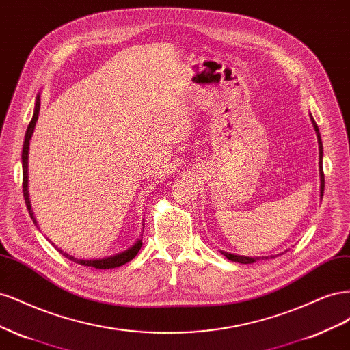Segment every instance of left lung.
Returning a JSON list of instances; mask_svg holds the SVG:
<instances>
[{
    "label": "left lung",
    "mask_w": 350,
    "mask_h": 350,
    "mask_svg": "<svg viewBox=\"0 0 350 350\" xmlns=\"http://www.w3.org/2000/svg\"><path fill=\"white\" fill-rule=\"evenodd\" d=\"M311 122H312V125H314V130H315V133H317V139H319V149H320V178H321V188H320V191H321V197H323V193H324V172H323V143H321V135H320V130H319V126H317V124H315V121H314V118H312V115H311ZM221 254H224V256L228 258V260H230V261H235V262H241V264H252V262H256V261H258V260H264V258H274V257H278V256H282V254H278V256H267V257H245V256H237V254H230V252H226V251H220ZM286 252V251H284Z\"/></svg>",
    "instance_id": "1"
}]
</instances>
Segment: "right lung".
Segmentation results:
<instances>
[{"label":"right lung","mask_w":350,"mask_h":350,"mask_svg":"<svg viewBox=\"0 0 350 350\" xmlns=\"http://www.w3.org/2000/svg\"><path fill=\"white\" fill-rule=\"evenodd\" d=\"M39 109H40V96L38 94L36 98V103H35V112H33V116H31V121L27 126V131H26V135H25V143H23V152H22V165H23V196H25V201H26V207L29 210V215L31 217V220H33V224L36 225L38 221L33 216V211H31V206H30V200H29V191H27V162H29V144H30V139H31V134H33V130H35V125H36V121H38V116H39ZM49 241V239H48ZM51 242V241H49ZM54 245V243H52ZM143 245V241L139 239L137 241L134 245H131L129 250H125L122 252H118V254H113V256H109V257H105V258H96V260H84V258H76L70 256V254L64 252L61 248L55 247L58 250L59 254H62V256L67 257L68 260H71L72 262H77V264H81V266H86V267H92V269H115V267H120L122 266V264L131 261L135 256L137 252L140 251Z\"/></svg>","instance_id":"1"}]
</instances>
